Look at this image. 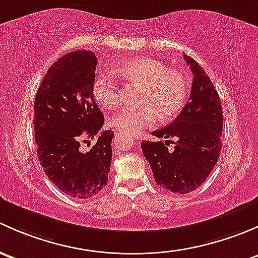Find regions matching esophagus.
Here are the masks:
<instances>
[{"instance_id":"obj_1","label":"esophagus","mask_w":258,"mask_h":258,"mask_svg":"<svg viewBox=\"0 0 258 258\" xmlns=\"http://www.w3.org/2000/svg\"><path fill=\"white\" fill-rule=\"evenodd\" d=\"M133 138H134L135 140H138V139H139V137H138V135H134V137H133Z\"/></svg>"}]
</instances>
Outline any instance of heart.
Returning a JSON list of instances; mask_svg holds the SVG:
<instances>
[{"label":"heart","instance_id":"obj_1","mask_svg":"<svg viewBox=\"0 0 258 258\" xmlns=\"http://www.w3.org/2000/svg\"><path fill=\"white\" fill-rule=\"evenodd\" d=\"M129 82L143 86L140 108L123 109L109 119V124L121 132L135 134L153 128L160 121L170 120L181 111L188 94L187 78L171 71L156 59H135L119 70ZM95 102L105 110H113L120 103V92L113 73H100L92 87Z\"/></svg>","mask_w":258,"mask_h":258}]
</instances>
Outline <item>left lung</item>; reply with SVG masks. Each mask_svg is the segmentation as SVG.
Instances as JSON below:
<instances>
[{
    "instance_id": "obj_1",
    "label": "left lung",
    "mask_w": 258,
    "mask_h": 258,
    "mask_svg": "<svg viewBox=\"0 0 258 258\" xmlns=\"http://www.w3.org/2000/svg\"><path fill=\"white\" fill-rule=\"evenodd\" d=\"M192 72L188 103L165 128L153 132L164 142L142 143L143 155L150 164L158 185L174 194L196 190L208 179L221 153L222 105L206 72L194 58L184 54ZM175 139L176 142H172ZM169 142L175 144L172 151Z\"/></svg>"
}]
</instances>
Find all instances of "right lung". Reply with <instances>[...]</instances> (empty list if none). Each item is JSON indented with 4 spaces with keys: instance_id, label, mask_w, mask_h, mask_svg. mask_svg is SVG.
<instances>
[{
    "instance_id": "obj_1",
    "label": "right lung",
    "mask_w": 258,
    "mask_h": 258,
    "mask_svg": "<svg viewBox=\"0 0 258 258\" xmlns=\"http://www.w3.org/2000/svg\"><path fill=\"white\" fill-rule=\"evenodd\" d=\"M98 59L90 50H74L47 71L34 100V139L39 163L66 195L89 199L107 186L111 164V130L100 132L84 153V137L94 139L104 115L92 94Z\"/></svg>"
}]
</instances>
